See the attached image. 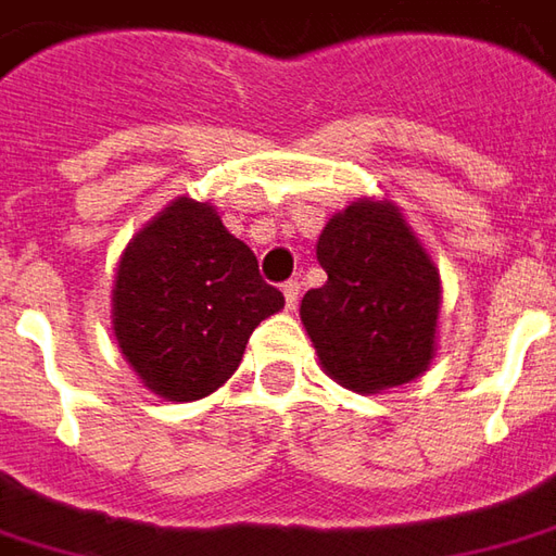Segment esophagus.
Masks as SVG:
<instances>
[{
	"label": "esophagus",
	"instance_id": "esophagus-1",
	"mask_svg": "<svg viewBox=\"0 0 556 556\" xmlns=\"http://www.w3.org/2000/svg\"><path fill=\"white\" fill-rule=\"evenodd\" d=\"M298 292H301V282H298V279H289V282L282 286V295H286V307H289V311H295Z\"/></svg>",
	"mask_w": 556,
	"mask_h": 556
}]
</instances>
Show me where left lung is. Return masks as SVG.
<instances>
[{
    "instance_id": "1",
    "label": "left lung",
    "mask_w": 556,
    "mask_h": 556,
    "mask_svg": "<svg viewBox=\"0 0 556 556\" xmlns=\"http://www.w3.org/2000/svg\"><path fill=\"white\" fill-rule=\"evenodd\" d=\"M326 282L301 298L323 372L354 393H381L428 372L437 356L440 270L391 200L351 202L316 240Z\"/></svg>"
}]
</instances>
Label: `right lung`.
I'll return each mask as SVG.
<instances>
[{
	"label": "right lung",
	"instance_id": "1",
	"mask_svg": "<svg viewBox=\"0 0 556 556\" xmlns=\"http://www.w3.org/2000/svg\"><path fill=\"white\" fill-rule=\"evenodd\" d=\"M282 292L212 202L178 197L128 240L113 279V336L147 391L190 403L237 372Z\"/></svg>",
	"mask_w": 556,
	"mask_h": 556
}]
</instances>
